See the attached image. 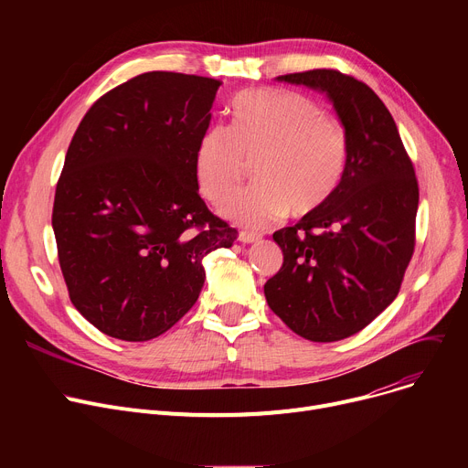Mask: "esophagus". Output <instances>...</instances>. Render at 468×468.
Instances as JSON below:
<instances>
[{
	"label": "esophagus",
	"mask_w": 468,
	"mask_h": 468,
	"mask_svg": "<svg viewBox=\"0 0 468 468\" xmlns=\"http://www.w3.org/2000/svg\"><path fill=\"white\" fill-rule=\"evenodd\" d=\"M239 240H240L242 244H252V242H258V240H260V235L250 233V231H240V233H239Z\"/></svg>",
	"instance_id": "obj_1"
}]
</instances>
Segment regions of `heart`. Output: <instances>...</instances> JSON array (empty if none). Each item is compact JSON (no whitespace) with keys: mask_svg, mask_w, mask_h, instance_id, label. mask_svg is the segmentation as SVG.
<instances>
[{"mask_svg":"<svg viewBox=\"0 0 468 468\" xmlns=\"http://www.w3.org/2000/svg\"><path fill=\"white\" fill-rule=\"evenodd\" d=\"M233 125L210 127L197 147L201 193L221 203L240 184L247 159H256V184L221 208L242 226L261 228L288 210L321 208L339 186L347 163L341 122L298 92L249 90L235 98Z\"/></svg>","mask_w":468,"mask_h":468,"instance_id":"b5f03b06","label":"heart"}]
</instances>
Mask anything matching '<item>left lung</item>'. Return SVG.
<instances>
[{
    "instance_id": "obj_1",
    "label": "left lung",
    "mask_w": 468,
    "mask_h": 468,
    "mask_svg": "<svg viewBox=\"0 0 468 468\" xmlns=\"http://www.w3.org/2000/svg\"><path fill=\"white\" fill-rule=\"evenodd\" d=\"M324 94L347 136L346 172L330 199L273 233L284 261L263 286L281 321L309 341H339L395 298L415 244L420 189L381 98L335 69L279 76Z\"/></svg>"
}]
</instances>
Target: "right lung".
<instances>
[{
	"label": "right lung",
	"instance_id": "1",
	"mask_svg": "<svg viewBox=\"0 0 468 468\" xmlns=\"http://www.w3.org/2000/svg\"><path fill=\"white\" fill-rule=\"evenodd\" d=\"M219 85L142 73L98 98L71 138L53 231L73 307L106 335L165 334L199 298L205 256L233 247L195 172Z\"/></svg>",
	"mask_w": 468,
	"mask_h": 468
}]
</instances>
